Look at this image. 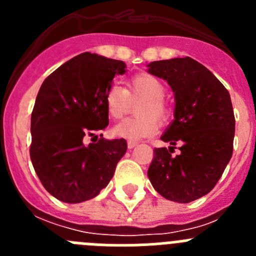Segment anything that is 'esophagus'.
<instances>
[{
	"label": "esophagus",
	"instance_id": "1",
	"mask_svg": "<svg viewBox=\"0 0 256 256\" xmlns=\"http://www.w3.org/2000/svg\"><path fill=\"white\" fill-rule=\"evenodd\" d=\"M137 144H138V142H137V141H128V148H136Z\"/></svg>",
	"mask_w": 256,
	"mask_h": 256
}]
</instances>
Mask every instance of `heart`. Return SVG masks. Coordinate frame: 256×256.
Instances as JSON below:
<instances>
[{"label":"heart","mask_w":256,"mask_h":256,"mask_svg":"<svg viewBox=\"0 0 256 256\" xmlns=\"http://www.w3.org/2000/svg\"><path fill=\"white\" fill-rule=\"evenodd\" d=\"M165 86L159 78L148 73L137 74L128 80V90L112 83L105 94L106 112L112 119H120L130 110L132 100L138 101V116L128 118L114 126L115 136L137 141L150 137L159 128L158 120L164 122L169 115L164 101Z\"/></svg>","instance_id":"b5f03b06"}]
</instances>
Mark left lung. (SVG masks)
<instances>
[{"label":"left lung","instance_id":"8db88e82","mask_svg":"<svg viewBox=\"0 0 256 256\" xmlns=\"http://www.w3.org/2000/svg\"><path fill=\"white\" fill-rule=\"evenodd\" d=\"M148 73L174 92V120L160 137L169 148L154 150L148 176L162 198L191 202L209 194L234 152V114L230 96L209 69L191 58L152 61ZM180 144V156L171 155Z\"/></svg>","mask_w":256,"mask_h":256}]
</instances>
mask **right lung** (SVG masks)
<instances>
[{
	"label": "right lung",
	"mask_w": 256,
	"mask_h": 256,
	"mask_svg": "<svg viewBox=\"0 0 256 256\" xmlns=\"http://www.w3.org/2000/svg\"><path fill=\"white\" fill-rule=\"evenodd\" d=\"M126 64L91 52L70 58L40 88L30 119V160L44 188L68 204L96 198L114 176L126 151L124 138L87 136L105 130V94Z\"/></svg>",
	"instance_id": "1"
}]
</instances>
